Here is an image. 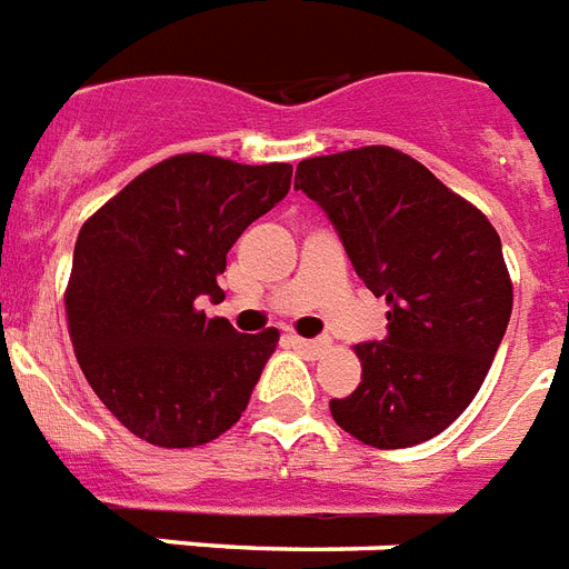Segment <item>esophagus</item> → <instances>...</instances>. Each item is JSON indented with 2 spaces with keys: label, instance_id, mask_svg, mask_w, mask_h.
<instances>
[{
  "label": "esophagus",
  "instance_id": "obj_1",
  "mask_svg": "<svg viewBox=\"0 0 569 569\" xmlns=\"http://www.w3.org/2000/svg\"><path fill=\"white\" fill-rule=\"evenodd\" d=\"M290 340H293V347H297L299 352H306L308 358H320L322 352H326V343H322V340L297 338V335H290Z\"/></svg>",
  "mask_w": 569,
  "mask_h": 569
}]
</instances>
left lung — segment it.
<instances>
[{
    "label": "left lung",
    "mask_w": 569,
    "mask_h": 569,
    "mask_svg": "<svg viewBox=\"0 0 569 569\" xmlns=\"http://www.w3.org/2000/svg\"><path fill=\"white\" fill-rule=\"evenodd\" d=\"M297 190L329 213L363 284L388 302V335L358 343L361 385L331 417L367 447L435 438L479 393L515 306L497 229L479 208L390 147L306 158Z\"/></svg>",
    "instance_id": "1"
}]
</instances>
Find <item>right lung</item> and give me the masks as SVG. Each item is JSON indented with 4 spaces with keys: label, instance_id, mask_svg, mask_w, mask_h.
<instances>
[{
    "label": "right lung",
    "instance_id": "right-lung-1",
    "mask_svg": "<svg viewBox=\"0 0 569 569\" xmlns=\"http://www.w3.org/2000/svg\"><path fill=\"white\" fill-rule=\"evenodd\" d=\"M290 163L184 152L149 167L81 226L63 290L79 367L102 406L152 447L220 438L279 343L199 311L249 222L288 197Z\"/></svg>",
    "mask_w": 569,
    "mask_h": 569
}]
</instances>
